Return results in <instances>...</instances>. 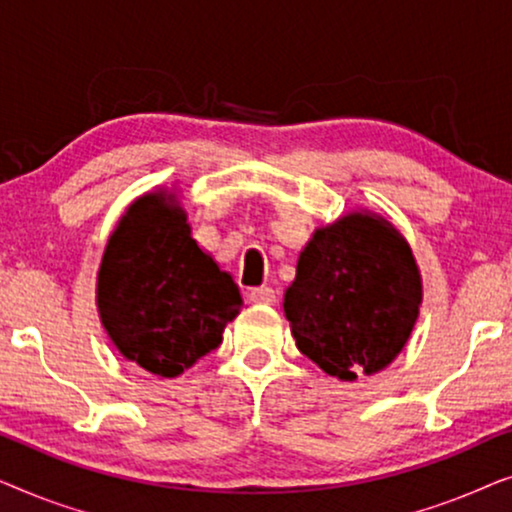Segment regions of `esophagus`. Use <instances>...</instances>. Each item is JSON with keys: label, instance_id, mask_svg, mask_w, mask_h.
<instances>
[{"label": "esophagus", "instance_id": "34e87169", "mask_svg": "<svg viewBox=\"0 0 512 512\" xmlns=\"http://www.w3.org/2000/svg\"><path fill=\"white\" fill-rule=\"evenodd\" d=\"M249 298H251V303H256V305H275L277 293L272 291L270 286H258V289H251Z\"/></svg>", "mask_w": 512, "mask_h": 512}]
</instances>
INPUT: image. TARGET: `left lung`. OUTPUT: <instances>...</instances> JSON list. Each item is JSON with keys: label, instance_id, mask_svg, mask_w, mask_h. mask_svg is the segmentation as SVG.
Wrapping results in <instances>:
<instances>
[{"label": "left lung", "instance_id": "1", "mask_svg": "<svg viewBox=\"0 0 512 512\" xmlns=\"http://www.w3.org/2000/svg\"><path fill=\"white\" fill-rule=\"evenodd\" d=\"M419 305L422 277L410 244L373 212H349L314 230L284 293L296 347L345 382L380 373L401 354Z\"/></svg>", "mask_w": 512, "mask_h": 512}]
</instances>
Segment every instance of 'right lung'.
<instances>
[{
    "label": "right lung",
    "instance_id": "obj_1",
    "mask_svg": "<svg viewBox=\"0 0 512 512\" xmlns=\"http://www.w3.org/2000/svg\"><path fill=\"white\" fill-rule=\"evenodd\" d=\"M240 307V289L193 240L177 195L132 202L97 272L102 326L125 359L177 377L221 345Z\"/></svg>",
    "mask_w": 512,
    "mask_h": 512
}]
</instances>
